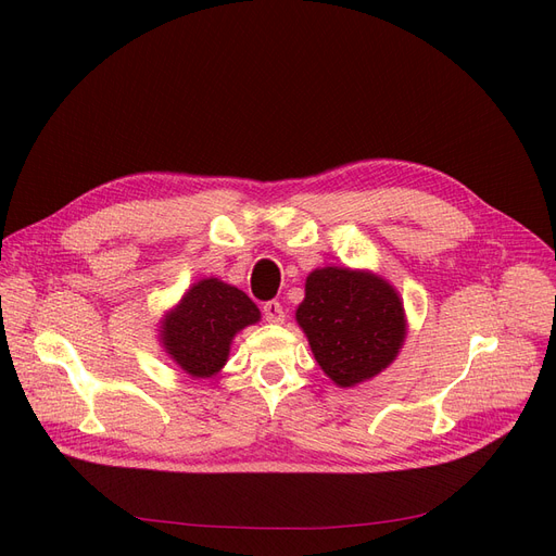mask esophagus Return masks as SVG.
<instances>
[{
  "label": "esophagus",
  "instance_id": "obj_1",
  "mask_svg": "<svg viewBox=\"0 0 556 556\" xmlns=\"http://www.w3.org/2000/svg\"><path fill=\"white\" fill-rule=\"evenodd\" d=\"M263 316L268 323H283V306L277 300H268L263 304Z\"/></svg>",
  "mask_w": 556,
  "mask_h": 556
}]
</instances>
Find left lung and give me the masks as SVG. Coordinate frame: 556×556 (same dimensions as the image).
I'll return each instance as SVG.
<instances>
[{"instance_id": "obj_1", "label": "left lung", "mask_w": 556, "mask_h": 556, "mask_svg": "<svg viewBox=\"0 0 556 556\" xmlns=\"http://www.w3.org/2000/svg\"><path fill=\"white\" fill-rule=\"evenodd\" d=\"M298 323L325 375L343 389L393 364L406 333L393 286L348 268H323L306 277Z\"/></svg>"}]
</instances>
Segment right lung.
<instances>
[{
  "label": "right lung",
  "mask_w": 556,
  "mask_h": 556,
  "mask_svg": "<svg viewBox=\"0 0 556 556\" xmlns=\"http://www.w3.org/2000/svg\"><path fill=\"white\" fill-rule=\"evenodd\" d=\"M261 318L256 304L238 288L202 279L184 295L163 325V345L192 377H211L229 356L236 331Z\"/></svg>",
  "instance_id": "add662e5"
}]
</instances>
